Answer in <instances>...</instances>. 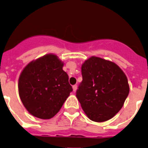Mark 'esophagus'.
Instances as JSON below:
<instances>
[{
  "instance_id": "1",
  "label": "esophagus",
  "mask_w": 148,
  "mask_h": 148,
  "mask_svg": "<svg viewBox=\"0 0 148 148\" xmlns=\"http://www.w3.org/2000/svg\"><path fill=\"white\" fill-rule=\"evenodd\" d=\"M72 87H73V91H74V92H76V91H77V85H74Z\"/></svg>"
}]
</instances>
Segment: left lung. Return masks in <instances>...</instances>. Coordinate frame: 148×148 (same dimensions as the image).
<instances>
[{"instance_id": "1", "label": "left lung", "mask_w": 148, "mask_h": 148, "mask_svg": "<svg viewBox=\"0 0 148 148\" xmlns=\"http://www.w3.org/2000/svg\"><path fill=\"white\" fill-rule=\"evenodd\" d=\"M82 74L76 96L84 113L95 122L112 119L128 96L125 74L115 63L96 57L84 62Z\"/></svg>"}]
</instances>
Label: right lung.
Here are the masks:
<instances>
[{
	"label": "right lung",
	"instance_id": "add662e5",
	"mask_svg": "<svg viewBox=\"0 0 148 148\" xmlns=\"http://www.w3.org/2000/svg\"><path fill=\"white\" fill-rule=\"evenodd\" d=\"M63 65L56 55L47 54L31 62L22 71L19 95L32 116L41 119L52 118L73 91Z\"/></svg>",
	"mask_w": 148,
	"mask_h": 148
}]
</instances>
